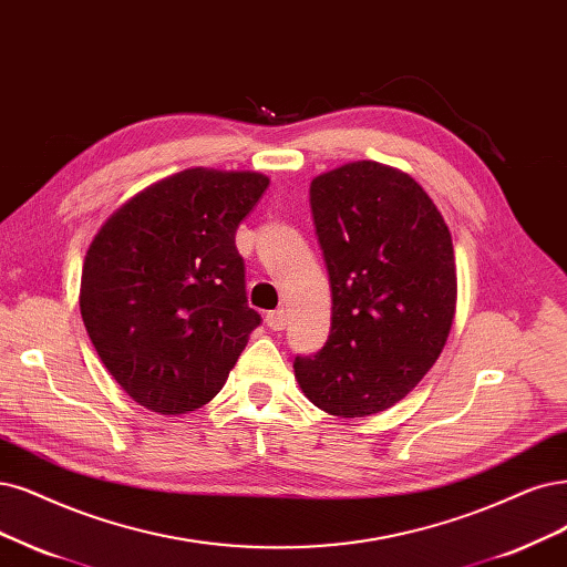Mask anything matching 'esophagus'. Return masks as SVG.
<instances>
[{
  "label": "esophagus",
  "instance_id": "34e87169",
  "mask_svg": "<svg viewBox=\"0 0 567 567\" xmlns=\"http://www.w3.org/2000/svg\"><path fill=\"white\" fill-rule=\"evenodd\" d=\"M266 324L272 329V331H282L285 324H287V312L285 310H270L266 316Z\"/></svg>",
  "mask_w": 567,
  "mask_h": 567
}]
</instances>
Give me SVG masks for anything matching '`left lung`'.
<instances>
[{
	"mask_svg": "<svg viewBox=\"0 0 567 567\" xmlns=\"http://www.w3.org/2000/svg\"><path fill=\"white\" fill-rule=\"evenodd\" d=\"M331 282V331L297 358L308 400L339 417L381 413L423 381L455 318L451 230L409 173L352 161L310 182Z\"/></svg>",
	"mask_w": 567,
	"mask_h": 567,
	"instance_id": "obj_1",
	"label": "left lung"
}]
</instances>
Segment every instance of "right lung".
<instances>
[{
  "label": "right lung",
  "instance_id": "obj_1",
  "mask_svg": "<svg viewBox=\"0 0 567 567\" xmlns=\"http://www.w3.org/2000/svg\"><path fill=\"white\" fill-rule=\"evenodd\" d=\"M268 182L186 167L97 228L81 270V318L102 364L140 406L161 415L205 406L259 327L236 228Z\"/></svg>",
  "mask_w": 567,
  "mask_h": 567
}]
</instances>
